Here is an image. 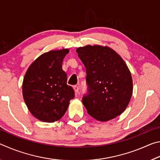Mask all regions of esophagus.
Wrapping results in <instances>:
<instances>
[{
  "label": "esophagus",
  "mask_w": 160,
  "mask_h": 160,
  "mask_svg": "<svg viewBox=\"0 0 160 160\" xmlns=\"http://www.w3.org/2000/svg\"><path fill=\"white\" fill-rule=\"evenodd\" d=\"M73 89H74L75 93H76V94L78 93V92H79V88H78V86L74 85V86H73Z\"/></svg>",
  "instance_id": "1"
}]
</instances>
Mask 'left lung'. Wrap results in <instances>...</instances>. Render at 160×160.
<instances>
[{
  "mask_svg": "<svg viewBox=\"0 0 160 160\" xmlns=\"http://www.w3.org/2000/svg\"><path fill=\"white\" fill-rule=\"evenodd\" d=\"M76 51L86 68L88 92L82 101L88 113L99 121L120 115L132 93L131 74L125 62L107 47L88 45Z\"/></svg>",
  "mask_w": 160,
  "mask_h": 160,
  "instance_id": "8db88e82",
  "label": "left lung"
}]
</instances>
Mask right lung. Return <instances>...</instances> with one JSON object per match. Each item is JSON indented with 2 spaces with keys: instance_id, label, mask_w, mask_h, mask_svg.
I'll list each match as a JSON object with an SVG mask.
<instances>
[{
  "instance_id": "obj_1",
  "label": "right lung",
  "mask_w": 160,
  "mask_h": 160,
  "mask_svg": "<svg viewBox=\"0 0 160 160\" xmlns=\"http://www.w3.org/2000/svg\"><path fill=\"white\" fill-rule=\"evenodd\" d=\"M68 49L51 51L37 58L27 71L22 94L28 109L35 118L52 123L62 118L75 97L62 63Z\"/></svg>"
}]
</instances>
